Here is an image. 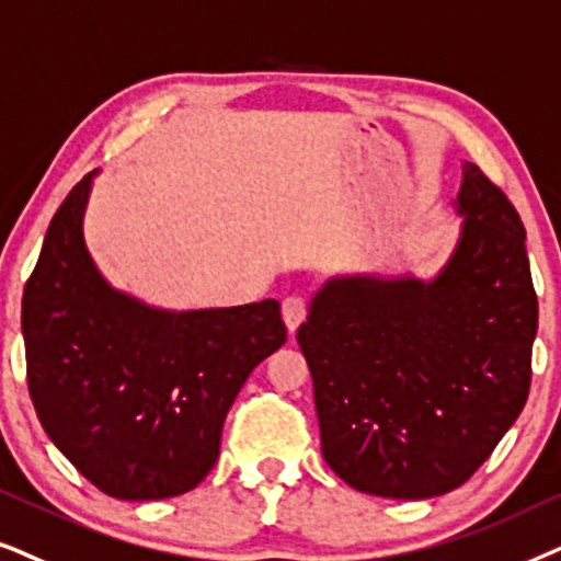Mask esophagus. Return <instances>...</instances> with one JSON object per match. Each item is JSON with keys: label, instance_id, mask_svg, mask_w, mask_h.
<instances>
[{"label": "esophagus", "instance_id": "obj_1", "mask_svg": "<svg viewBox=\"0 0 561 561\" xmlns=\"http://www.w3.org/2000/svg\"><path fill=\"white\" fill-rule=\"evenodd\" d=\"M305 316H308V300L302 295H289L282 300V318H285L289 333L297 331Z\"/></svg>", "mask_w": 561, "mask_h": 561}]
</instances>
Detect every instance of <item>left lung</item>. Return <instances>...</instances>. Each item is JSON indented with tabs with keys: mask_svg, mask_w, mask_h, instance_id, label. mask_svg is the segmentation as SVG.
Returning a JSON list of instances; mask_svg holds the SVG:
<instances>
[{
	"mask_svg": "<svg viewBox=\"0 0 561 561\" xmlns=\"http://www.w3.org/2000/svg\"><path fill=\"white\" fill-rule=\"evenodd\" d=\"M457 203L465 226L436 279H331L297 331L320 449L358 492L423 500L457 490L528 400L539 300L526 228L474 163Z\"/></svg>",
	"mask_w": 561,
	"mask_h": 561,
	"instance_id": "left-lung-1",
	"label": "left lung"
}]
</instances>
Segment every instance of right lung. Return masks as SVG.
I'll return each instance as SVG.
<instances>
[{
    "label": "right lung",
    "mask_w": 561,
    "mask_h": 561,
    "mask_svg": "<svg viewBox=\"0 0 561 561\" xmlns=\"http://www.w3.org/2000/svg\"><path fill=\"white\" fill-rule=\"evenodd\" d=\"M94 174L66 194L22 293L27 390L104 495L174 497L215 467L236 394L287 328L276 300L167 312L115 293L81 233Z\"/></svg>",
    "instance_id": "1"
}]
</instances>
